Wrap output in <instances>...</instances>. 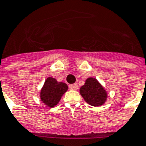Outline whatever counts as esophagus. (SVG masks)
I'll list each match as a JSON object with an SVG mask.
<instances>
[{
    "label": "esophagus",
    "instance_id": "1",
    "mask_svg": "<svg viewBox=\"0 0 146 146\" xmlns=\"http://www.w3.org/2000/svg\"><path fill=\"white\" fill-rule=\"evenodd\" d=\"M69 88H70V90H78L77 83L71 84V85L69 86Z\"/></svg>",
    "mask_w": 146,
    "mask_h": 146
}]
</instances>
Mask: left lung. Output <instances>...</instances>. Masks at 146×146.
Wrapping results in <instances>:
<instances>
[{"label": "left lung", "instance_id": "obj_1", "mask_svg": "<svg viewBox=\"0 0 146 146\" xmlns=\"http://www.w3.org/2000/svg\"><path fill=\"white\" fill-rule=\"evenodd\" d=\"M80 93L86 102L93 106L103 105L107 99V93L104 87L93 77L86 79L85 84L80 89Z\"/></svg>", "mask_w": 146, "mask_h": 146}]
</instances>
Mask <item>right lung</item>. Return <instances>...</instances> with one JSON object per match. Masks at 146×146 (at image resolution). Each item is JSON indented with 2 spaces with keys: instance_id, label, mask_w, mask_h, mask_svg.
I'll list each match as a JSON object with an SVG mask.
<instances>
[{
  "instance_id": "add662e5",
  "label": "right lung",
  "mask_w": 146,
  "mask_h": 146,
  "mask_svg": "<svg viewBox=\"0 0 146 146\" xmlns=\"http://www.w3.org/2000/svg\"><path fill=\"white\" fill-rule=\"evenodd\" d=\"M68 86L53 77H48L45 80L40 93L41 101L48 107H54L60 102L62 96L67 91Z\"/></svg>"
}]
</instances>
